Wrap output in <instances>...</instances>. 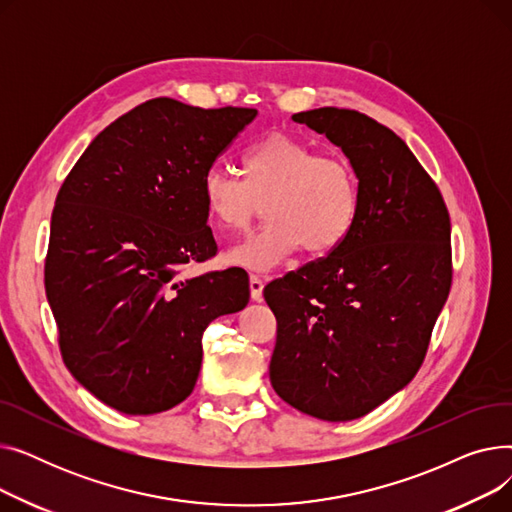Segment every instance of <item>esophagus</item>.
I'll return each mask as SVG.
<instances>
[{"label": "esophagus", "instance_id": "34e87169", "mask_svg": "<svg viewBox=\"0 0 512 512\" xmlns=\"http://www.w3.org/2000/svg\"><path fill=\"white\" fill-rule=\"evenodd\" d=\"M249 282H251V299H253V301H261V299H263V284H265L263 278L257 276V274H253Z\"/></svg>", "mask_w": 512, "mask_h": 512}]
</instances>
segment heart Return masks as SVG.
Instances as JSON below:
<instances>
[{
	"mask_svg": "<svg viewBox=\"0 0 512 512\" xmlns=\"http://www.w3.org/2000/svg\"><path fill=\"white\" fill-rule=\"evenodd\" d=\"M240 173L213 166L201 180L209 218L224 230H245L265 201L270 220L226 253L230 265L263 272L301 247L326 255L357 226L359 174L338 153H319L299 137L274 132L245 149Z\"/></svg>",
	"mask_w": 512,
	"mask_h": 512,
	"instance_id": "b5f03b06",
	"label": "heart"
}]
</instances>
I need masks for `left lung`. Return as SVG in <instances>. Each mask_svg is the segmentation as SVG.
<instances>
[{
    "instance_id": "8db88e82",
    "label": "left lung",
    "mask_w": 512,
    "mask_h": 512,
    "mask_svg": "<svg viewBox=\"0 0 512 512\" xmlns=\"http://www.w3.org/2000/svg\"><path fill=\"white\" fill-rule=\"evenodd\" d=\"M338 145L361 182V211L338 249L263 288L276 315L270 380L311 417L351 421L419 371L452 284L450 215L407 143L338 107L292 116Z\"/></svg>"
}]
</instances>
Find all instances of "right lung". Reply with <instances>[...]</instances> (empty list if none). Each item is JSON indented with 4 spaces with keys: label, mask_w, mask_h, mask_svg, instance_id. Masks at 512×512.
Segmentation results:
<instances>
[{
    "label": "right lung",
    "mask_w": 512,
    "mask_h": 512,
    "mask_svg": "<svg viewBox=\"0 0 512 512\" xmlns=\"http://www.w3.org/2000/svg\"><path fill=\"white\" fill-rule=\"evenodd\" d=\"M255 116L149 99L101 130L66 176L45 292L66 367L107 407H176L197 384L205 328L247 307L245 270H186L218 253L203 174Z\"/></svg>",
    "instance_id": "obj_1"
}]
</instances>
